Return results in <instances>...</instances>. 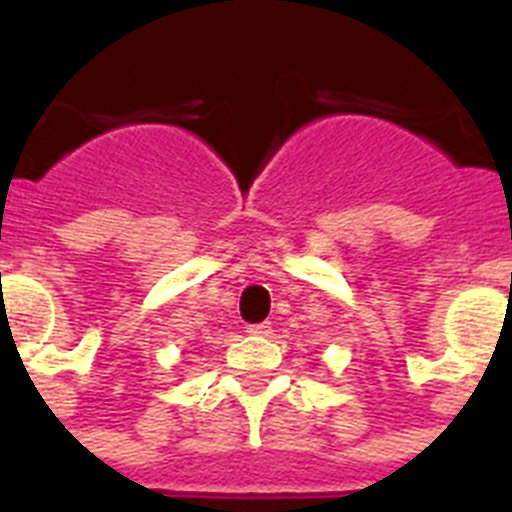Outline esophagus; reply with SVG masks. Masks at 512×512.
I'll return each mask as SVG.
<instances>
[{
	"label": "esophagus",
	"instance_id": "obj_1",
	"mask_svg": "<svg viewBox=\"0 0 512 512\" xmlns=\"http://www.w3.org/2000/svg\"><path fill=\"white\" fill-rule=\"evenodd\" d=\"M246 333H251V336H269L271 323H253V325H248Z\"/></svg>",
	"mask_w": 512,
	"mask_h": 512
}]
</instances>
